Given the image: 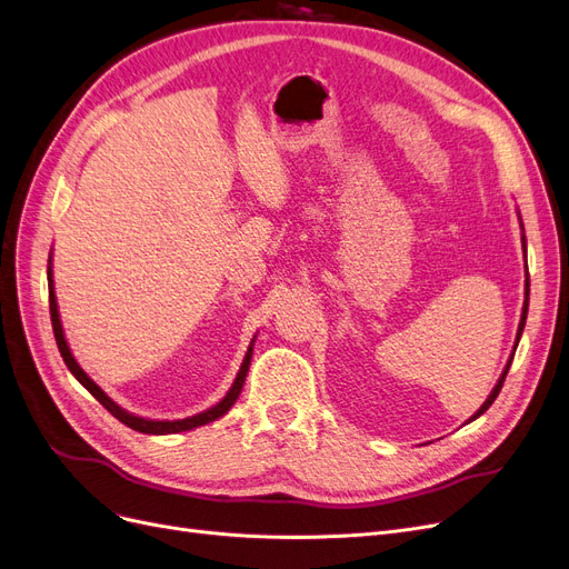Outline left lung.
Listing matches in <instances>:
<instances>
[{
  "mask_svg": "<svg viewBox=\"0 0 569 569\" xmlns=\"http://www.w3.org/2000/svg\"><path fill=\"white\" fill-rule=\"evenodd\" d=\"M522 252H526V236H522ZM526 270H528V263H526ZM528 303H530V278H526V303H522V315H520V325H518V333H516V346H513V350L518 348V340H520V333H522V329H526V317H528ZM511 359H513V355H511ZM511 359L507 361V367H505V371H502V376H499V380H497V385H495V390L490 392V397L486 399V403L479 408V411L473 413V418H469V420H476L479 416H483L488 408L492 406V401L497 399V395H499V390H502V385H505V378H507V373H509V367H511Z\"/></svg>",
  "mask_w": 569,
  "mask_h": 569,
  "instance_id": "8db88e82",
  "label": "left lung"
}]
</instances>
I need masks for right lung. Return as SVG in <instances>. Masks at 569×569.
<instances>
[{"label":"right lung","mask_w":569,"mask_h":569,"mask_svg":"<svg viewBox=\"0 0 569 569\" xmlns=\"http://www.w3.org/2000/svg\"><path fill=\"white\" fill-rule=\"evenodd\" d=\"M49 308H51V325H53V333H56V343H58V350H60V355H62V359H64V363H67V369H70V371L74 373V378L83 385V388H86L90 395H93V397L107 408V411H109L113 418L121 420L123 425H128V427L134 429V431H142V435H177V431H187V429H193V427H200V425H208V422L221 418L226 411H229V408L236 403V399H238L240 392H242V382H244L247 371H249V359H252V346H254V340H252V346H249V350H247V355H244V359H242V367H240V371H238V376H236V380H233V385H231V390L226 392V397H223L217 406L208 408V411H202V413H198V416H193V418H184V420H147V418L132 416V413L123 411L121 406L113 403V401L98 388V385L86 376V371L79 367L77 359L72 357L70 346H67L64 333H62V325H60L58 303H56V293H53V272H51V263H49Z\"/></svg>","instance_id":"add662e5"}]
</instances>
